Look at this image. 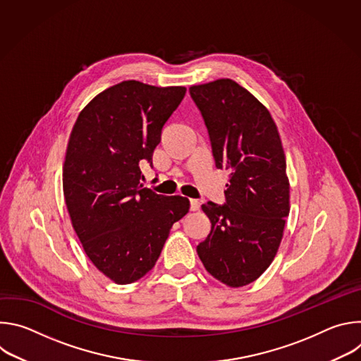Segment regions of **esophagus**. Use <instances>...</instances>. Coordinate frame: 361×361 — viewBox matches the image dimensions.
I'll list each match as a JSON object with an SVG mask.
<instances>
[{"label":"esophagus","mask_w":361,"mask_h":361,"mask_svg":"<svg viewBox=\"0 0 361 361\" xmlns=\"http://www.w3.org/2000/svg\"><path fill=\"white\" fill-rule=\"evenodd\" d=\"M198 209H200L198 201L194 200V198H191V200H190V212H197Z\"/></svg>","instance_id":"esophagus-1"}]
</instances>
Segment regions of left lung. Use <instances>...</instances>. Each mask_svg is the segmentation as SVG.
Segmentation results:
<instances>
[{
  "instance_id": "obj_1",
  "label": "left lung",
  "mask_w": 361,
  "mask_h": 361,
  "mask_svg": "<svg viewBox=\"0 0 361 361\" xmlns=\"http://www.w3.org/2000/svg\"><path fill=\"white\" fill-rule=\"evenodd\" d=\"M216 167L230 174L226 202L202 204L212 231L197 252L214 279L243 287L273 262L290 213L281 140L262 102L233 80L190 87Z\"/></svg>"
}]
</instances>
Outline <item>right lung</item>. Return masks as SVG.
I'll use <instances>...</instances> for the list:
<instances>
[{
  "instance_id": "obj_1",
  "label": "right lung",
  "mask_w": 361,
  "mask_h": 361,
  "mask_svg": "<svg viewBox=\"0 0 361 361\" xmlns=\"http://www.w3.org/2000/svg\"><path fill=\"white\" fill-rule=\"evenodd\" d=\"M185 95L123 81L91 99L70 135L63 188L73 227L92 264L117 284L156 266L170 228L190 201L159 195L141 184L140 163L151 164L161 130Z\"/></svg>"
}]
</instances>
